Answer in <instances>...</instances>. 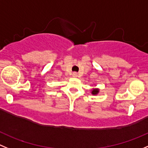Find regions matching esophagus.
<instances>
[{"mask_svg":"<svg viewBox=\"0 0 148 148\" xmlns=\"http://www.w3.org/2000/svg\"><path fill=\"white\" fill-rule=\"evenodd\" d=\"M73 77H77V76H78V73H73Z\"/></svg>","mask_w":148,"mask_h":148,"instance_id":"1","label":"esophagus"}]
</instances>
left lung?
Masks as SVG:
<instances>
[{
    "instance_id": "8db88e82",
    "label": "left lung",
    "mask_w": 148,
    "mask_h": 148,
    "mask_svg": "<svg viewBox=\"0 0 148 148\" xmlns=\"http://www.w3.org/2000/svg\"><path fill=\"white\" fill-rule=\"evenodd\" d=\"M98 93H99V89H97V88H95V89H93L92 91H91V94H94V95H95V94H97Z\"/></svg>"
}]
</instances>
